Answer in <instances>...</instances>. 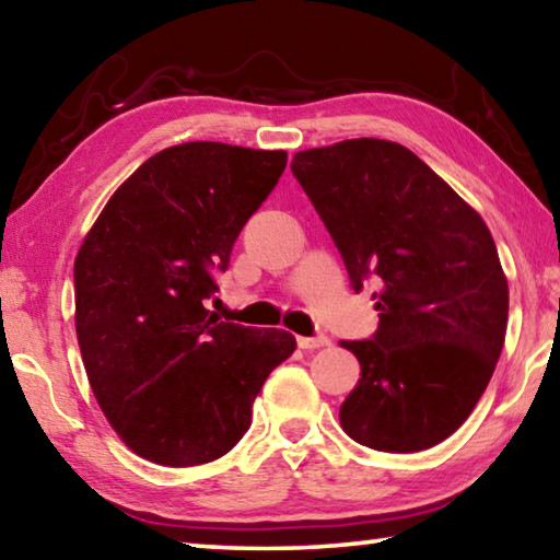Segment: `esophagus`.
<instances>
[{"instance_id": "34e87169", "label": "esophagus", "mask_w": 560, "mask_h": 560, "mask_svg": "<svg viewBox=\"0 0 560 560\" xmlns=\"http://www.w3.org/2000/svg\"><path fill=\"white\" fill-rule=\"evenodd\" d=\"M330 346V340L326 336H316V338H299V348L303 350H318V348H326Z\"/></svg>"}]
</instances>
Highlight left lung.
<instances>
[{
	"instance_id": "8db88e82",
	"label": "left lung",
	"mask_w": 560,
	"mask_h": 560,
	"mask_svg": "<svg viewBox=\"0 0 560 560\" xmlns=\"http://www.w3.org/2000/svg\"><path fill=\"white\" fill-rule=\"evenodd\" d=\"M291 170L353 289L377 283L375 336L340 340L360 363L340 428L377 452L434 447L471 415L504 348L509 283L489 226L390 140L301 150Z\"/></svg>"
}]
</instances>
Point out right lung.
I'll return each mask as SVG.
<instances>
[{
    "label": "right lung",
    "mask_w": 560,
    "mask_h": 560,
    "mask_svg": "<svg viewBox=\"0 0 560 560\" xmlns=\"http://www.w3.org/2000/svg\"><path fill=\"white\" fill-rule=\"evenodd\" d=\"M287 167L283 150L183 143L148 158L103 207L73 264L75 338L103 415L163 467L230 452L296 338L205 308L234 240Z\"/></svg>",
    "instance_id": "right-lung-1"
}]
</instances>
